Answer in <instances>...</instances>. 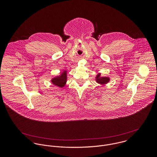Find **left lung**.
<instances>
[{"label": "left lung", "instance_id": "left-lung-1", "mask_svg": "<svg viewBox=\"0 0 157 157\" xmlns=\"http://www.w3.org/2000/svg\"><path fill=\"white\" fill-rule=\"evenodd\" d=\"M96 80L97 83L103 85V84H106L109 81V78L108 77H100V74H98L97 77H96Z\"/></svg>", "mask_w": 157, "mask_h": 157}]
</instances>
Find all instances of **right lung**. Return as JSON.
Masks as SVG:
<instances>
[{
	"label": "right lung",
	"instance_id": "right-lung-1",
	"mask_svg": "<svg viewBox=\"0 0 157 157\" xmlns=\"http://www.w3.org/2000/svg\"><path fill=\"white\" fill-rule=\"evenodd\" d=\"M67 72L66 71H65L63 73L61 74V75L52 78L51 82L54 85L62 88L65 85L67 82Z\"/></svg>",
	"mask_w": 157,
	"mask_h": 157
}]
</instances>
